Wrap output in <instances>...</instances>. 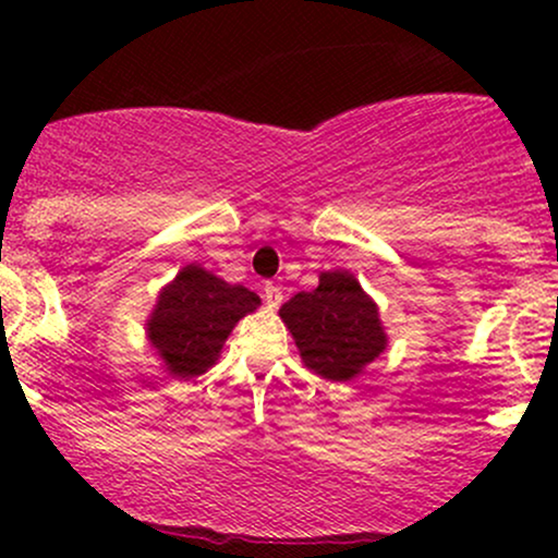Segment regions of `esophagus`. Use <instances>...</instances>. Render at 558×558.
Instances as JSON below:
<instances>
[{"label":"esophagus","instance_id":"34e87169","mask_svg":"<svg viewBox=\"0 0 558 558\" xmlns=\"http://www.w3.org/2000/svg\"><path fill=\"white\" fill-rule=\"evenodd\" d=\"M262 296H265V304L270 306V310H278V306L283 304V288H278L275 283H265Z\"/></svg>","mask_w":558,"mask_h":558}]
</instances>
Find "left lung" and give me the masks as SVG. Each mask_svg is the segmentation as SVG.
<instances>
[{"instance_id": "1", "label": "left lung", "mask_w": 558, "mask_h": 558, "mask_svg": "<svg viewBox=\"0 0 558 558\" xmlns=\"http://www.w3.org/2000/svg\"><path fill=\"white\" fill-rule=\"evenodd\" d=\"M278 315L304 367L330 383L360 377L388 345L375 299L349 270L319 272L315 291H299Z\"/></svg>"}]
</instances>
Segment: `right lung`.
<instances>
[{
    "instance_id": "right-lung-1",
    "label": "right lung",
    "mask_w": 558,
    "mask_h": 558,
    "mask_svg": "<svg viewBox=\"0 0 558 558\" xmlns=\"http://www.w3.org/2000/svg\"><path fill=\"white\" fill-rule=\"evenodd\" d=\"M262 304L254 291L226 283L198 265H185L159 291L146 319V338L162 360L165 373L191 380L220 360V351L239 319Z\"/></svg>"
}]
</instances>
